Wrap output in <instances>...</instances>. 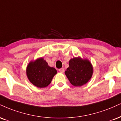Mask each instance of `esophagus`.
<instances>
[{
  "label": "esophagus",
  "mask_w": 121,
  "mask_h": 121,
  "mask_svg": "<svg viewBox=\"0 0 121 121\" xmlns=\"http://www.w3.org/2000/svg\"><path fill=\"white\" fill-rule=\"evenodd\" d=\"M59 72L60 73H64V68H61V69H59Z\"/></svg>",
  "instance_id": "esophagus-1"
}]
</instances>
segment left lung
Instances as JSON below:
<instances>
[{
	"instance_id": "8db88e82",
	"label": "left lung",
	"mask_w": 121,
	"mask_h": 121,
	"mask_svg": "<svg viewBox=\"0 0 121 121\" xmlns=\"http://www.w3.org/2000/svg\"><path fill=\"white\" fill-rule=\"evenodd\" d=\"M69 66L65 73L71 84L74 86H81L91 79L93 68L87 60L74 57L69 62Z\"/></svg>"
}]
</instances>
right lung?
<instances>
[{"label": "right lung", "mask_w": 121, "mask_h": 121, "mask_svg": "<svg viewBox=\"0 0 121 121\" xmlns=\"http://www.w3.org/2000/svg\"><path fill=\"white\" fill-rule=\"evenodd\" d=\"M56 73V70L49 66L43 58L38 59L34 62H30L26 69L27 76L29 81L39 88H43L48 86Z\"/></svg>", "instance_id": "add662e5"}]
</instances>
